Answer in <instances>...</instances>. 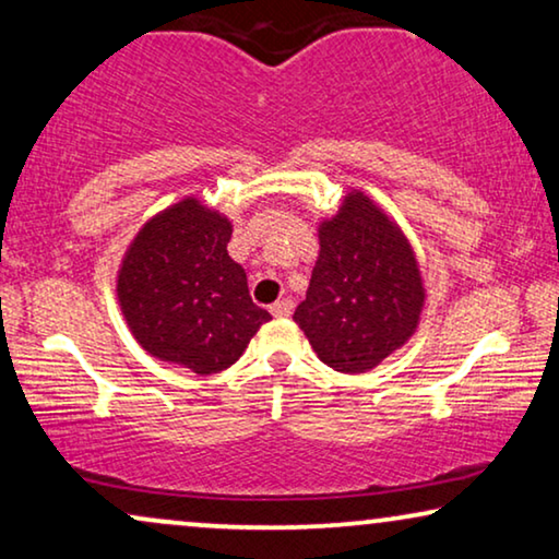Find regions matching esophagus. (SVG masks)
I'll return each mask as SVG.
<instances>
[{
  "instance_id": "34e87169",
  "label": "esophagus",
  "mask_w": 559,
  "mask_h": 559,
  "mask_svg": "<svg viewBox=\"0 0 559 559\" xmlns=\"http://www.w3.org/2000/svg\"><path fill=\"white\" fill-rule=\"evenodd\" d=\"M290 311H294V301L290 298H281V301L271 306L273 317H290Z\"/></svg>"
}]
</instances>
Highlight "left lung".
<instances>
[{"mask_svg":"<svg viewBox=\"0 0 559 559\" xmlns=\"http://www.w3.org/2000/svg\"><path fill=\"white\" fill-rule=\"evenodd\" d=\"M319 261L294 321L336 372H367L411 340L423 309L418 263L403 233L361 192L319 227Z\"/></svg>","mask_w":559,"mask_h":559,"instance_id":"1","label":"left lung"}]
</instances>
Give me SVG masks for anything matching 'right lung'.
I'll use <instances>...</instances> for the list:
<instances>
[{
    "mask_svg": "<svg viewBox=\"0 0 559 559\" xmlns=\"http://www.w3.org/2000/svg\"><path fill=\"white\" fill-rule=\"evenodd\" d=\"M233 225L198 200L154 217L131 242L119 301L148 355L215 374L246 352L271 313L253 304L246 271L227 255Z\"/></svg>",
    "mask_w": 559,
    "mask_h": 559,
    "instance_id": "add662e5",
    "label": "right lung"
}]
</instances>
